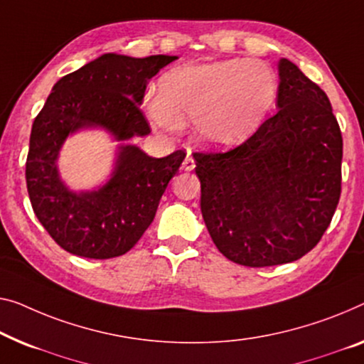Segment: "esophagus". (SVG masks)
I'll return each instance as SVG.
<instances>
[{"mask_svg": "<svg viewBox=\"0 0 364 364\" xmlns=\"http://www.w3.org/2000/svg\"><path fill=\"white\" fill-rule=\"evenodd\" d=\"M194 166H196V161H194L193 156L188 155L186 159H184V161H183V170L184 171H193Z\"/></svg>", "mask_w": 364, "mask_h": 364, "instance_id": "1", "label": "esophagus"}]
</instances>
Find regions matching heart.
Masks as SVG:
<instances>
[{
	"label": "heart",
	"instance_id": "heart-1",
	"mask_svg": "<svg viewBox=\"0 0 364 364\" xmlns=\"http://www.w3.org/2000/svg\"><path fill=\"white\" fill-rule=\"evenodd\" d=\"M278 78L259 60L227 58L186 63L161 75L156 97L147 101L154 126L176 134L188 119L198 142L227 147L245 140L273 109Z\"/></svg>",
	"mask_w": 364,
	"mask_h": 364
}]
</instances>
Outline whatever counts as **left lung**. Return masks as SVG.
Instances as JSON below:
<instances>
[{
	"label": "left lung",
	"instance_id": "left-lung-1",
	"mask_svg": "<svg viewBox=\"0 0 364 364\" xmlns=\"http://www.w3.org/2000/svg\"><path fill=\"white\" fill-rule=\"evenodd\" d=\"M278 112L227 151H194L200 213L230 262L250 268L302 258L321 242L341 193L343 139L321 86L279 62Z\"/></svg>",
	"mask_w": 364,
	"mask_h": 364
}]
</instances>
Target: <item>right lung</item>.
Wrapping results in <instances>:
<instances>
[{
    "mask_svg": "<svg viewBox=\"0 0 364 364\" xmlns=\"http://www.w3.org/2000/svg\"><path fill=\"white\" fill-rule=\"evenodd\" d=\"M173 60L176 57L105 53L58 80L34 119L26 160L27 193L43 229L68 253L95 259L121 257L154 220L184 150L151 159L124 145L109 183L80 194L65 188L55 161L68 134L81 127H105L117 140L147 135L149 121L140 111L147 83Z\"/></svg>",
    "mask_w": 364,
    "mask_h": 364,
    "instance_id": "1",
    "label": "right lung"
}]
</instances>
